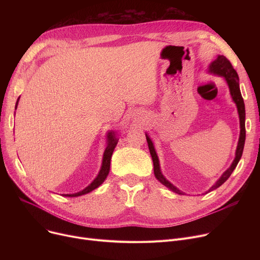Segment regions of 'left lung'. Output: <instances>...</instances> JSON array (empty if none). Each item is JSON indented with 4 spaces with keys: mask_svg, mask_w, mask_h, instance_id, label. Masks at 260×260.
Listing matches in <instances>:
<instances>
[{
    "mask_svg": "<svg viewBox=\"0 0 260 260\" xmlns=\"http://www.w3.org/2000/svg\"><path fill=\"white\" fill-rule=\"evenodd\" d=\"M210 71L214 74L220 75L222 77H224V79L228 82V85L230 87V91L232 94V98H233L234 102L237 105V109H238V114H239V120H240V136H239V141H238V145H237V149H236V156L235 159L232 163V166L222 174V176L220 177L218 181L209 189V192L211 190L219 187L221 184H223L228 179L229 177L231 176V174L233 173V171L235 170V168L237 167L238 162L242 156V152H243V146H244V141H245V109H244V102L242 99V95L240 92V88H239V78L238 75L236 73V71L234 70L233 65L231 64L230 60L226 59L224 56H218L217 59L211 63L210 65ZM146 136V140H147V144H148V148H149V153L152 155V159H153V163H154V174L156 176V178L163 184L166 185L167 187H169L171 190L175 193L178 194H182L180 190L175 187L171 182H169L163 175L161 174L160 171V167H159V160H158V156L155 152V148L153 145L152 140L149 139V137L147 135Z\"/></svg>",
    "mask_w": 260,
    "mask_h": 260,
    "instance_id": "1",
    "label": "left lung"
}]
</instances>
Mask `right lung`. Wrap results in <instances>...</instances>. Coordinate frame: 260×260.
Here are the masks:
<instances>
[{
	"label": "right lung",
	"instance_id": "add662e5",
	"mask_svg": "<svg viewBox=\"0 0 260 260\" xmlns=\"http://www.w3.org/2000/svg\"><path fill=\"white\" fill-rule=\"evenodd\" d=\"M18 102H19V99L17 101V105H18ZM17 105H16V108H17ZM107 139H108V143H107V146H106V149L104 152V155H103V160H102V167H101V170L97 176V178H95L87 187H85L83 190H81V192L79 193H76V194H67L65 196L67 197H78V196H81V195H84V194H87L89 192H91V190H93L94 188H97L98 186H100L104 180L106 179V177L109 173V168H111V159H112V155L114 153V149L118 143V140L116 137H115V133L114 132H109L108 135H107Z\"/></svg>",
	"mask_w": 260,
	"mask_h": 260
}]
</instances>
